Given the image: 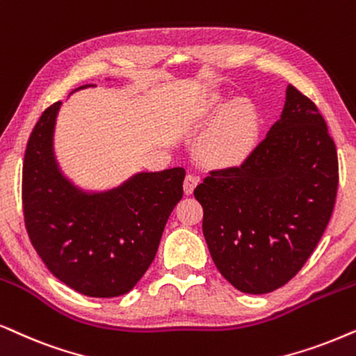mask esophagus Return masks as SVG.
<instances>
[{
  "label": "esophagus",
  "instance_id": "obj_1",
  "mask_svg": "<svg viewBox=\"0 0 356 356\" xmlns=\"http://www.w3.org/2000/svg\"><path fill=\"white\" fill-rule=\"evenodd\" d=\"M197 184H198V177H195V175L192 174H187L186 181H184V193H186V195H192L193 188L197 187Z\"/></svg>",
  "mask_w": 356,
  "mask_h": 356
}]
</instances>
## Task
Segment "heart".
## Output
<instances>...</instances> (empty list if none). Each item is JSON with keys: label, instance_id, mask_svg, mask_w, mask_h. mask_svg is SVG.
<instances>
[{"label": "heart", "instance_id": "heart-1", "mask_svg": "<svg viewBox=\"0 0 356 356\" xmlns=\"http://www.w3.org/2000/svg\"><path fill=\"white\" fill-rule=\"evenodd\" d=\"M218 94L207 96L195 108V117H210L222 106ZM259 135V113L248 101L227 104L202 136L198 158L207 169L239 168L252 153Z\"/></svg>", "mask_w": 356, "mask_h": 356}]
</instances>
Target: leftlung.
<instances>
[{
	"label": "left lung",
	"instance_id": "obj_1",
	"mask_svg": "<svg viewBox=\"0 0 356 356\" xmlns=\"http://www.w3.org/2000/svg\"><path fill=\"white\" fill-rule=\"evenodd\" d=\"M337 186L325 120L290 84L280 118L243 165L215 170L193 191L216 268L248 295L285 285L325 231Z\"/></svg>",
	"mask_w": 356,
	"mask_h": 356
}]
</instances>
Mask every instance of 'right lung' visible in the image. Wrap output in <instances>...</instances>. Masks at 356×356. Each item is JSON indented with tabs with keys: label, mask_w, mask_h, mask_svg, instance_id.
I'll use <instances>...</instances> for the list:
<instances>
[{
	"label": "right lung",
	"mask_w": 356,
	"mask_h": 356,
	"mask_svg": "<svg viewBox=\"0 0 356 356\" xmlns=\"http://www.w3.org/2000/svg\"><path fill=\"white\" fill-rule=\"evenodd\" d=\"M94 88L86 84L76 91ZM61 102L42 113L27 141L22 205L31 243L54 277L81 295L129 293L153 262L186 169L138 170L108 188H88L65 174L55 153Z\"/></svg>",
	"instance_id": "obj_1"
}]
</instances>
